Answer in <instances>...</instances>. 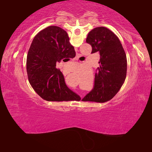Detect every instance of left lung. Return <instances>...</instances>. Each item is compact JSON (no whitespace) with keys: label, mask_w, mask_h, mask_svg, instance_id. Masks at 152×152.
<instances>
[{"label":"left lung","mask_w":152,"mask_h":152,"mask_svg":"<svg viewBox=\"0 0 152 152\" xmlns=\"http://www.w3.org/2000/svg\"><path fill=\"white\" fill-rule=\"evenodd\" d=\"M92 53L99 52L100 67L95 73L94 86L82 101L104 102L115 96L127 74V58L119 38L104 27H96L87 36Z\"/></svg>","instance_id":"8db88e82"}]
</instances>
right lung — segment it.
Returning a JSON list of instances; mask_svg holds the SVG:
<instances>
[{
	"label": "right lung",
	"instance_id": "add662e5",
	"mask_svg": "<svg viewBox=\"0 0 152 152\" xmlns=\"http://www.w3.org/2000/svg\"><path fill=\"white\" fill-rule=\"evenodd\" d=\"M75 50L68 33L57 26H50L35 35L28 51L27 72L31 85L46 101L80 100L78 94L66 86L56 63L74 58Z\"/></svg>",
	"mask_w": 152,
	"mask_h": 152
}]
</instances>
